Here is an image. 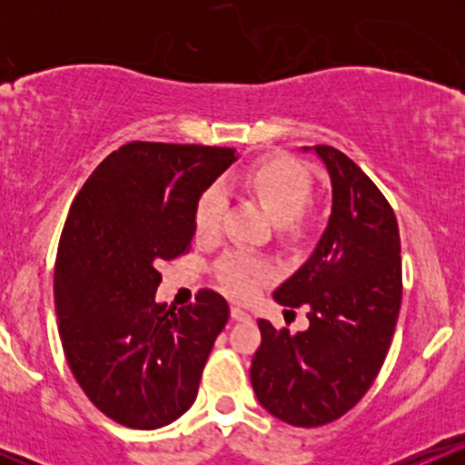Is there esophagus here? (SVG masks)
Listing matches in <instances>:
<instances>
[{
  "instance_id": "obj_1",
  "label": "esophagus",
  "mask_w": 465,
  "mask_h": 465,
  "mask_svg": "<svg viewBox=\"0 0 465 465\" xmlns=\"http://www.w3.org/2000/svg\"><path fill=\"white\" fill-rule=\"evenodd\" d=\"M232 319L233 322H247V319H251V314L244 311V308L232 306Z\"/></svg>"
}]
</instances>
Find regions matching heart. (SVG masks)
<instances>
[{
  "label": "heart",
  "mask_w": 465,
  "mask_h": 465,
  "mask_svg": "<svg viewBox=\"0 0 465 465\" xmlns=\"http://www.w3.org/2000/svg\"><path fill=\"white\" fill-rule=\"evenodd\" d=\"M244 185L262 201L275 223H280L282 232L295 233L302 227L303 212L311 205L314 192L312 177L306 168L284 157L264 159L244 173ZM225 207L227 194L223 185L212 183L201 192L194 205V229L201 238L221 232ZM218 280L233 297L247 300L271 280V266L253 255L236 251L218 264Z\"/></svg>",
  "instance_id": "1"
}]
</instances>
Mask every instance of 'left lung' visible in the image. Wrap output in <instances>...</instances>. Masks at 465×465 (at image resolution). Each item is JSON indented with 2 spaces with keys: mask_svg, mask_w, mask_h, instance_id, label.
<instances>
[{
  "mask_svg": "<svg viewBox=\"0 0 465 465\" xmlns=\"http://www.w3.org/2000/svg\"><path fill=\"white\" fill-rule=\"evenodd\" d=\"M332 181V214L308 262L273 292L282 306H308L306 332L260 319L251 362L260 404L286 424L314 429L345 415L376 381L391 345L402 260L391 205L348 154L314 146Z\"/></svg>",
  "mask_w": 465,
  "mask_h": 465,
  "instance_id": "left-lung-1",
  "label": "left lung"
}]
</instances>
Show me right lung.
<instances>
[{
    "instance_id": "1",
    "label": "right lung",
    "mask_w": 465,
    "mask_h": 465,
    "mask_svg": "<svg viewBox=\"0 0 465 465\" xmlns=\"http://www.w3.org/2000/svg\"><path fill=\"white\" fill-rule=\"evenodd\" d=\"M236 148L131 142L74 199L58 242L54 303L69 370L106 418L153 430L185 413L229 306L210 288L154 302L159 264L188 253L194 205Z\"/></svg>"
}]
</instances>
